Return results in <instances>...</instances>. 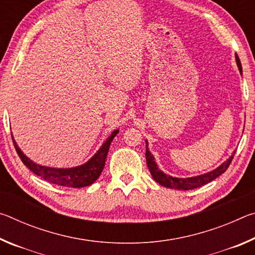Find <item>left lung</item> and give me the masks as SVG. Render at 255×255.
Wrapping results in <instances>:
<instances>
[{
    "instance_id": "1",
    "label": "left lung",
    "mask_w": 255,
    "mask_h": 255,
    "mask_svg": "<svg viewBox=\"0 0 255 255\" xmlns=\"http://www.w3.org/2000/svg\"><path fill=\"white\" fill-rule=\"evenodd\" d=\"M235 59H236V64L237 67H239L240 73H242V65H241V60L239 58V56L235 54ZM146 141V163H147L148 170L152 174L153 179L156 181L157 183H159L163 187L165 188H170V189H175V190H192L196 188H199L201 185H205L207 183L211 182V181L215 180L216 178H218L219 175L223 174L224 172L227 170V167L230 166V164L232 162L233 157H234L235 152L232 154V156L230 158H227L225 162L222 163L218 167H216L215 170L207 172V173L197 175V176H191V178H175V176L169 175L166 173H164L163 171L158 169L156 162H155V158L152 155V153L149 152L148 149V143L147 140Z\"/></svg>"
}]
</instances>
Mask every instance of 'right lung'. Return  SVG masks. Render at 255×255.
Instances as JSON below:
<instances>
[{"label":"right lung","mask_w":255,"mask_h":255,"mask_svg":"<svg viewBox=\"0 0 255 255\" xmlns=\"http://www.w3.org/2000/svg\"><path fill=\"white\" fill-rule=\"evenodd\" d=\"M118 132L119 129H116V130L112 131L111 135L107 138V140L102 144L98 152L88 162L75 167H67V169H64V167L63 169H58V167L39 165V164L34 163L27 155L23 154L18 144L15 143L13 136H12V140H13L15 150L20 156L21 161L36 175L41 176L42 179L48 181L50 183L63 185V187L83 188L96 182L99 176H100L103 167H105L106 158L108 152H109L111 141L117 136Z\"/></svg>","instance_id":"right-lung-1"}]
</instances>
